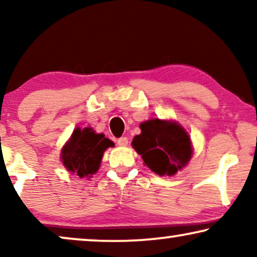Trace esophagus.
Instances as JSON below:
<instances>
[{
    "label": "esophagus",
    "mask_w": 257,
    "mask_h": 257,
    "mask_svg": "<svg viewBox=\"0 0 257 257\" xmlns=\"http://www.w3.org/2000/svg\"><path fill=\"white\" fill-rule=\"evenodd\" d=\"M127 143H128V139L126 138V137H121V138H119L117 140V144L119 146H126L127 145Z\"/></svg>",
    "instance_id": "esophagus-1"
}]
</instances>
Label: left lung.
<instances>
[{"mask_svg":"<svg viewBox=\"0 0 257 257\" xmlns=\"http://www.w3.org/2000/svg\"><path fill=\"white\" fill-rule=\"evenodd\" d=\"M140 130L132 146L154 173L171 177L191 159V139L177 122L151 119L142 122Z\"/></svg>","mask_w":257,"mask_h":257,"instance_id":"8db88e82","label":"left lung"}]
</instances>
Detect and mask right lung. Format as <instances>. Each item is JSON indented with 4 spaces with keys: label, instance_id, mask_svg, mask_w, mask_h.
<instances>
[{
    "label": "right lung",
    "instance_id": "add662e5",
    "mask_svg": "<svg viewBox=\"0 0 257 257\" xmlns=\"http://www.w3.org/2000/svg\"><path fill=\"white\" fill-rule=\"evenodd\" d=\"M113 145L110 139L101 133H94L91 127H78L62 151L63 164L66 170L79 178L91 177L99 168L104 151Z\"/></svg>",
    "mask_w": 257,
    "mask_h": 257
}]
</instances>
